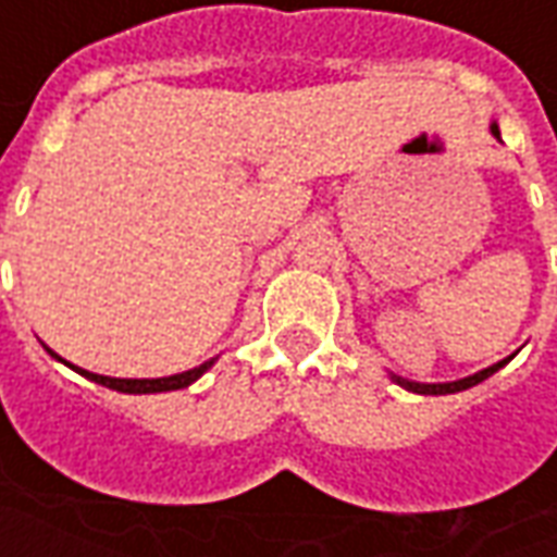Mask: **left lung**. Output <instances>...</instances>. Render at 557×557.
I'll use <instances>...</instances> for the list:
<instances>
[{"mask_svg": "<svg viewBox=\"0 0 557 557\" xmlns=\"http://www.w3.org/2000/svg\"><path fill=\"white\" fill-rule=\"evenodd\" d=\"M490 129H493L495 139H502V136H498V124H493ZM510 359H513V356H510ZM505 364L507 359H502V362H495L493 368H484V371L472 373V376H462L457 383H412V380H404V376H395V373H392V380H395L400 388L416 392V395H454V392H462V388H472V385L484 383L486 376H493V373L498 371V368H505Z\"/></svg>", "mask_w": 557, "mask_h": 557, "instance_id": "1", "label": "left lung"}]
</instances>
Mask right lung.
<instances>
[{"label":"right lung","instance_id":"1","mask_svg":"<svg viewBox=\"0 0 557 557\" xmlns=\"http://www.w3.org/2000/svg\"><path fill=\"white\" fill-rule=\"evenodd\" d=\"M52 352V350H50ZM52 359H59L64 362L62 356H55L52 352ZM216 359H210V362L198 364L193 371H184V373H174V376H160V380H115V376H103V373H91V371H83V368H76V364L64 362L67 368H73L76 373H83L85 380H91L97 385H107V388H115V392H124V395H157V392H177V388H186V385H193L207 368H213Z\"/></svg>","mask_w":557,"mask_h":557}]
</instances>
